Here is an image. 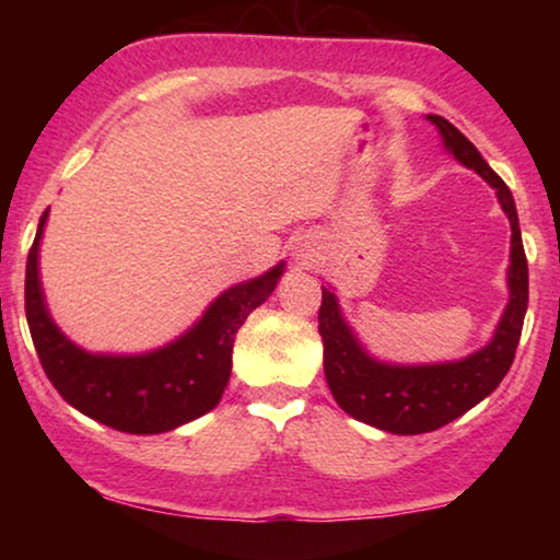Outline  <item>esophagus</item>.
I'll use <instances>...</instances> for the list:
<instances>
[{
    "label": "esophagus",
    "mask_w": 560,
    "mask_h": 560,
    "mask_svg": "<svg viewBox=\"0 0 560 560\" xmlns=\"http://www.w3.org/2000/svg\"><path fill=\"white\" fill-rule=\"evenodd\" d=\"M295 259H301V265H305L308 267L311 265V259H313V255H311V249L305 247V244H301V247L295 249Z\"/></svg>",
    "instance_id": "1"
}]
</instances>
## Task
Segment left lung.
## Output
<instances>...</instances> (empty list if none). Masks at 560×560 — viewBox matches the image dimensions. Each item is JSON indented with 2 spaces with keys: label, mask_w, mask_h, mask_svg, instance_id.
Returning a JSON list of instances; mask_svg holds the SVG:
<instances>
[{
  "label": "left lung",
  "mask_w": 560,
  "mask_h": 560,
  "mask_svg": "<svg viewBox=\"0 0 560 560\" xmlns=\"http://www.w3.org/2000/svg\"><path fill=\"white\" fill-rule=\"evenodd\" d=\"M425 119L441 132L443 148L497 190L502 211L508 213L512 226L510 303L497 324L492 341L466 359L443 364H387L374 359L359 343L341 316L336 295L328 288H320L324 298L318 311V334L324 339V372L334 400L351 418L397 435L435 431L492 395L515 359L527 311V259L515 198L479 150L448 119L439 114H428Z\"/></svg>",
  "instance_id": "obj_1"
}]
</instances>
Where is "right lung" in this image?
Returning <instances> with one entry per match:
<instances>
[{"label":"right lung","mask_w":560,"mask_h":560,"mask_svg":"<svg viewBox=\"0 0 560 560\" xmlns=\"http://www.w3.org/2000/svg\"><path fill=\"white\" fill-rule=\"evenodd\" d=\"M48 211L40 217L25 270V313L35 351L52 387L83 416L121 433H165L206 416L232 374L234 336L278 285L285 262L229 288L201 320L148 354H89L66 339L45 305L37 252Z\"/></svg>","instance_id":"obj_1"}]
</instances>
